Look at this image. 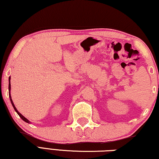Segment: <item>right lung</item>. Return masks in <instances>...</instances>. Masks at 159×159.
<instances>
[{
  "instance_id": "add662e5",
  "label": "right lung",
  "mask_w": 159,
  "mask_h": 159,
  "mask_svg": "<svg viewBox=\"0 0 159 159\" xmlns=\"http://www.w3.org/2000/svg\"><path fill=\"white\" fill-rule=\"evenodd\" d=\"M8 88H9V97H10V102H11V103H12V107H13V108H14V109L15 110V111L17 113V114H18L19 116H20L21 119H22L23 120H25V122L29 123H30V121H29V120L27 119V118H26L25 116H24L21 115V114H20V113L17 111V109H16L14 103H13L12 99V98H11V95H10V89H11V86H10V76L9 77V87H8Z\"/></svg>"
}]
</instances>
